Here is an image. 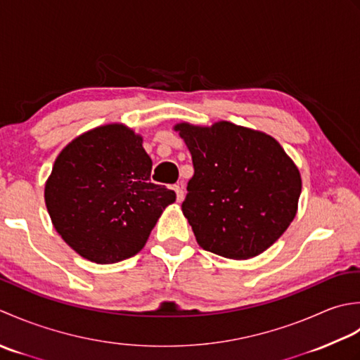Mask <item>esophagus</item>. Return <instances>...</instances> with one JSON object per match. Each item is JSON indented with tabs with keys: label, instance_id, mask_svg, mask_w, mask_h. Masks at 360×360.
I'll use <instances>...</instances> for the list:
<instances>
[{
	"label": "esophagus",
	"instance_id": "esophagus-1",
	"mask_svg": "<svg viewBox=\"0 0 360 360\" xmlns=\"http://www.w3.org/2000/svg\"><path fill=\"white\" fill-rule=\"evenodd\" d=\"M174 191H175V194H177V200L181 202L183 197H185V191H183V188L180 185H174Z\"/></svg>",
	"mask_w": 360,
	"mask_h": 360
}]
</instances>
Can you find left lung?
<instances>
[{
  "label": "left lung",
  "instance_id": "1",
  "mask_svg": "<svg viewBox=\"0 0 360 360\" xmlns=\"http://www.w3.org/2000/svg\"><path fill=\"white\" fill-rule=\"evenodd\" d=\"M175 130L193 155L181 210L199 245L231 259L267 250L295 217L302 193L300 172L280 143L226 121Z\"/></svg>",
  "mask_w": 360,
  "mask_h": 360
}]
</instances>
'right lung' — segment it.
<instances>
[{"label":"right lung","instance_id":"1","mask_svg":"<svg viewBox=\"0 0 360 360\" xmlns=\"http://www.w3.org/2000/svg\"><path fill=\"white\" fill-rule=\"evenodd\" d=\"M141 136L108 124L77 136L57 157L46 181L54 229L80 256L113 264L144 247L175 193L150 181Z\"/></svg>","mask_w":360,"mask_h":360}]
</instances>
